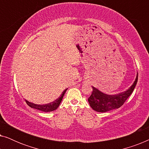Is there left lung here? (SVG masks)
<instances>
[{"label":"left lung","mask_w":149,"mask_h":149,"mask_svg":"<svg viewBox=\"0 0 149 149\" xmlns=\"http://www.w3.org/2000/svg\"><path fill=\"white\" fill-rule=\"evenodd\" d=\"M137 81L138 72L135 81L129 89L115 95L107 94L92 86V93L88 98L89 105L93 110L100 113H106L111 110L119 109L133 92Z\"/></svg>","instance_id":"8db88e82"}]
</instances>
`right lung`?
Returning <instances> with one entry per match:
<instances>
[{
  "instance_id": "add662e5",
  "label": "right lung",
  "mask_w": 149,
  "mask_h": 149,
  "mask_svg": "<svg viewBox=\"0 0 149 149\" xmlns=\"http://www.w3.org/2000/svg\"><path fill=\"white\" fill-rule=\"evenodd\" d=\"M66 90L67 89H65V90L62 92V94H61L60 96L59 97L58 99H56V100L52 102L46 104H36L30 102L26 100V103H27V104L30 107L33 108V109L39 110V111H41L43 112H51V111H55V110L58 109V107L60 104L62 100V98L63 97H64Z\"/></svg>"
}]
</instances>
